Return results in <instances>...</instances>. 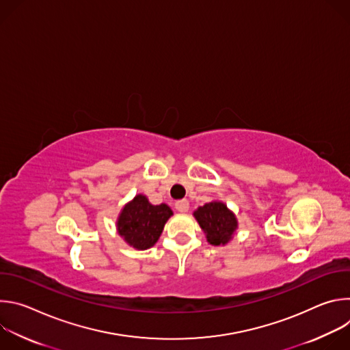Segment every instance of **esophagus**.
Segmentation results:
<instances>
[{
	"label": "esophagus",
	"mask_w": 350,
	"mask_h": 350,
	"mask_svg": "<svg viewBox=\"0 0 350 350\" xmlns=\"http://www.w3.org/2000/svg\"><path fill=\"white\" fill-rule=\"evenodd\" d=\"M174 206H176V209H177L178 212H181V213H185V212H188V209H189V204H188L187 199H181V201H177Z\"/></svg>",
	"instance_id": "obj_1"
}]
</instances>
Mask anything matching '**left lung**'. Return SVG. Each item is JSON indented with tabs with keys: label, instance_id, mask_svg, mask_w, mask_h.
Masks as SVG:
<instances>
[{
	"label": "left lung",
	"instance_id": "1",
	"mask_svg": "<svg viewBox=\"0 0 350 350\" xmlns=\"http://www.w3.org/2000/svg\"><path fill=\"white\" fill-rule=\"evenodd\" d=\"M193 217L206 234L208 242L215 246L226 245L238 227L235 215L220 201L199 206L193 212Z\"/></svg>",
	"mask_w": 350,
	"mask_h": 350
}]
</instances>
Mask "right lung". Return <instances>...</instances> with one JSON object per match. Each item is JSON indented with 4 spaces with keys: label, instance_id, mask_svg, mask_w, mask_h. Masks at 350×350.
<instances>
[{
    "label": "right lung",
    "instance_id": "right-lung-1",
    "mask_svg": "<svg viewBox=\"0 0 350 350\" xmlns=\"http://www.w3.org/2000/svg\"><path fill=\"white\" fill-rule=\"evenodd\" d=\"M172 215L166 204L152 205L145 195L138 193L122 209L116 223L118 232L130 246L145 251L157 243Z\"/></svg>",
    "mask_w": 350,
    "mask_h": 350
}]
</instances>
